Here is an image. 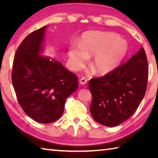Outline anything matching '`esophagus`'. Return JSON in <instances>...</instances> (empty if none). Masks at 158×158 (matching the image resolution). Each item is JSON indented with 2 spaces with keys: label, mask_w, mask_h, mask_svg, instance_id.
Wrapping results in <instances>:
<instances>
[{
  "label": "esophagus",
  "mask_w": 158,
  "mask_h": 158,
  "mask_svg": "<svg viewBox=\"0 0 158 158\" xmlns=\"http://www.w3.org/2000/svg\"><path fill=\"white\" fill-rule=\"evenodd\" d=\"M87 81H88V79H87L85 77H82V78L80 79V83L82 85H85Z\"/></svg>",
  "instance_id": "34e87169"
}]
</instances>
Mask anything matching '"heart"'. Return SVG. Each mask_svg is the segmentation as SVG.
Returning <instances> with one entry per match:
<instances>
[{"instance_id":"obj_1","label":"heart","mask_w":158,"mask_h":158,"mask_svg":"<svg viewBox=\"0 0 158 158\" xmlns=\"http://www.w3.org/2000/svg\"><path fill=\"white\" fill-rule=\"evenodd\" d=\"M129 51L125 40L113 32L91 31L82 35L79 44L73 43L69 48L72 69L78 70L85 65L88 56L94 55L91 66L97 73L106 74L115 69Z\"/></svg>"}]
</instances>
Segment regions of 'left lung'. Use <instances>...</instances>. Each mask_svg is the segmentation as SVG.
Here are the masks:
<instances>
[{
	"label": "left lung",
	"instance_id": "1",
	"mask_svg": "<svg viewBox=\"0 0 158 158\" xmlns=\"http://www.w3.org/2000/svg\"><path fill=\"white\" fill-rule=\"evenodd\" d=\"M148 73V62L142 47L111 72L90 79V112L96 122L113 127L130 118L145 94Z\"/></svg>",
	"mask_w": 158,
	"mask_h": 158
}]
</instances>
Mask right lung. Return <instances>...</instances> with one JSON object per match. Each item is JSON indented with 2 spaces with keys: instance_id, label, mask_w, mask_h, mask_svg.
<instances>
[{
  "instance_id": "add662e5",
  "label": "right lung",
  "mask_w": 158,
  "mask_h": 158,
  "mask_svg": "<svg viewBox=\"0 0 158 158\" xmlns=\"http://www.w3.org/2000/svg\"><path fill=\"white\" fill-rule=\"evenodd\" d=\"M47 26L29 34L17 49L11 79L17 98L27 115L39 123L58 119L66 98L78 88V77L60 62L39 53Z\"/></svg>"
}]
</instances>
